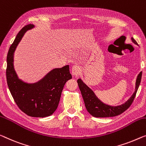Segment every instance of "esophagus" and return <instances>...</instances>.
I'll return each instance as SVG.
<instances>
[{
    "label": "esophagus",
    "mask_w": 146,
    "mask_h": 146,
    "mask_svg": "<svg viewBox=\"0 0 146 146\" xmlns=\"http://www.w3.org/2000/svg\"><path fill=\"white\" fill-rule=\"evenodd\" d=\"M71 73H72L73 75L75 76V77H77L80 73V67L79 66H77V65H74L72 67V68H71Z\"/></svg>",
    "instance_id": "1"
}]
</instances>
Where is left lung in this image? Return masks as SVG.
I'll return each mask as SVG.
<instances>
[{
    "mask_svg": "<svg viewBox=\"0 0 146 146\" xmlns=\"http://www.w3.org/2000/svg\"><path fill=\"white\" fill-rule=\"evenodd\" d=\"M131 39L132 42L138 45V43L132 37ZM142 73L140 72L137 77L135 91H134L133 94L130 96V98L125 103L117 106H111L104 104L100 100L98 99V98L96 96L94 92L82 81L81 79H78V85H79L82 98L84 100V105H85L86 109L88 111V112L94 117H115L121 114L122 113H123L130 107L132 102H133L138 87L140 86L141 79H142Z\"/></svg>",
    "mask_w": 146,
    "mask_h": 146,
    "instance_id": "8db88e82",
    "label": "left lung"
}]
</instances>
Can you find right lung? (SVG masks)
I'll list each match as a JSON object with an SVG mask.
<instances>
[{
  "instance_id": "right-lung-1",
  "label": "right lung",
  "mask_w": 146,
  "mask_h": 146,
  "mask_svg": "<svg viewBox=\"0 0 146 146\" xmlns=\"http://www.w3.org/2000/svg\"><path fill=\"white\" fill-rule=\"evenodd\" d=\"M34 27L33 24L24 26L10 46L6 59V80L13 98L23 113L33 117H45L56 110L65 84L72 76L67 65L52 69L35 83H27L19 79L14 67V52L25 33Z\"/></svg>"
}]
</instances>
